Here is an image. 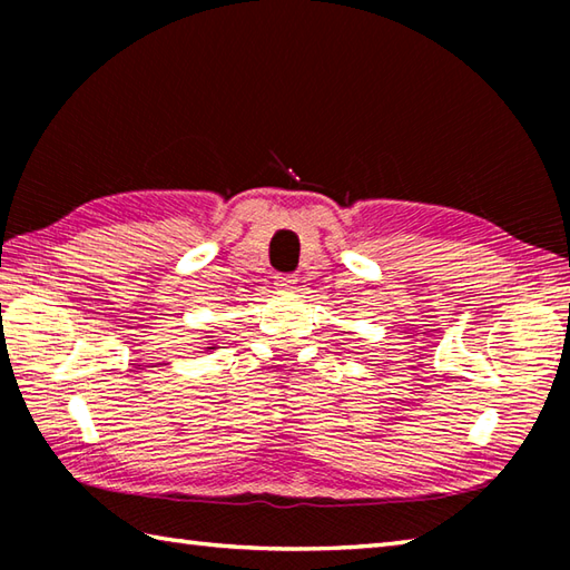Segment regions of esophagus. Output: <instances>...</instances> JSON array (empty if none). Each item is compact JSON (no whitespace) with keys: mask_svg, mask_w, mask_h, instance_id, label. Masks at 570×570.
Wrapping results in <instances>:
<instances>
[{"mask_svg":"<svg viewBox=\"0 0 570 570\" xmlns=\"http://www.w3.org/2000/svg\"><path fill=\"white\" fill-rule=\"evenodd\" d=\"M296 282H298L296 274H278L276 276V286L284 288V292H288V288H294Z\"/></svg>","mask_w":570,"mask_h":570,"instance_id":"esophagus-1","label":"esophagus"}]
</instances>
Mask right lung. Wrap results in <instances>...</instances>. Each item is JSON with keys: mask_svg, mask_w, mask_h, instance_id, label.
<instances>
[{"mask_svg": "<svg viewBox=\"0 0 570 570\" xmlns=\"http://www.w3.org/2000/svg\"><path fill=\"white\" fill-rule=\"evenodd\" d=\"M215 347H217V345H215V343H210V347H205V350H208V353H213V350H215Z\"/></svg>", "mask_w": 570, "mask_h": 570, "instance_id": "add662e5", "label": "right lung"}]
</instances>
